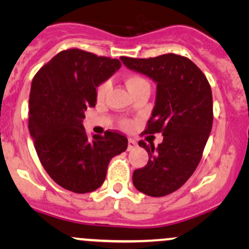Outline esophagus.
Returning a JSON list of instances; mask_svg holds the SVG:
<instances>
[{
	"mask_svg": "<svg viewBox=\"0 0 249 249\" xmlns=\"http://www.w3.org/2000/svg\"><path fill=\"white\" fill-rule=\"evenodd\" d=\"M137 146V142L136 141H133V139H128V142H127V150L131 151L133 150L134 147Z\"/></svg>",
	"mask_w": 249,
	"mask_h": 249,
	"instance_id": "esophagus-1",
	"label": "esophagus"
}]
</instances>
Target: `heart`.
<instances>
[{"label":"heart","instance_id":"heart-1","mask_svg":"<svg viewBox=\"0 0 249 249\" xmlns=\"http://www.w3.org/2000/svg\"><path fill=\"white\" fill-rule=\"evenodd\" d=\"M145 83L147 82L141 76H128L127 78L125 79V84H126V88L128 89V91L133 90L134 88L139 87V85L142 84H145ZM108 89H110V83L108 82L102 83V84L98 87V89H97V97H98L99 99L104 98L105 95L107 93Z\"/></svg>","mask_w":249,"mask_h":249}]
</instances>
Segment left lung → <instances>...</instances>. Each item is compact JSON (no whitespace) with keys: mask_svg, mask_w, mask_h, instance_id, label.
I'll use <instances>...</instances> for the list:
<instances>
[{"mask_svg":"<svg viewBox=\"0 0 249 249\" xmlns=\"http://www.w3.org/2000/svg\"><path fill=\"white\" fill-rule=\"evenodd\" d=\"M127 69L147 76L157 84L156 103L145 133L161 132L162 142L141 141L148 161L133 172L139 192L164 196L180 188L201 159L213 124L210 83L191 59L176 53L153 58L121 57Z\"/></svg>","mask_w":249,"mask_h":249,"instance_id":"obj_1","label":"left lung"}]
</instances>
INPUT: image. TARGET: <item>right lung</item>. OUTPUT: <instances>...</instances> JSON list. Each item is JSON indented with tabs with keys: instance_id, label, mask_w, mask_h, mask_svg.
Segmentation results:
<instances>
[{
	"instance_id": "add662e5",
	"label": "right lung",
	"mask_w": 249,
	"mask_h": 249,
	"mask_svg": "<svg viewBox=\"0 0 249 249\" xmlns=\"http://www.w3.org/2000/svg\"><path fill=\"white\" fill-rule=\"evenodd\" d=\"M118 59L88 51H61L31 83L29 131L39 161L65 190L89 193L102 186L107 165L127 147V138L107 131L89 138L85 111L97 102L96 89L121 68Z\"/></svg>"
}]
</instances>
